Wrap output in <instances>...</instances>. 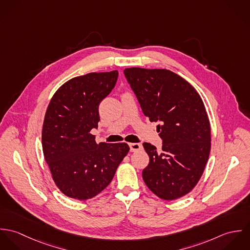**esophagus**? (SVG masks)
Wrapping results in <instances>:
<instances>
[{
  "instance_id": "obj_1",
  "label": "esophagus",
  "mask_w": 250,
  "mask_h": 250,
  "mask_svg": "<svg viewBox=\"0 0 250 250\" xmlns=\"http://www.w3.org/2000/svg\"><path fill=\"white\" fill-rule=\"evenodd\" d=\"M129 146H130V150L132 152H136V151L143 149V145L141 143H130Z\"/></svg>"
}]
</instances>
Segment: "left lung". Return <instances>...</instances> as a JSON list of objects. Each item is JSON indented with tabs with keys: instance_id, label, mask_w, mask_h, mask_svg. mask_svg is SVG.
<instances>
[{
	"instance_id": "left-lung-1",
	"label": "left lung",
	"mask_w": 250,
	"mask_h": 250,
	"mask_svg": "<svg viewBox=\"0 0 250 250\" xmlns=\"http://www.w3.org/2000/svg\"><path fill=\"white\" fill-rule=\"evenodd\" d=\"M124 75L144 115L160 122L161 152L143 143L150 159L143 181L162 199L180 198L198 183L209 159L211 126L204 103L189 83L167 69L132 67Z\"/></svg>"
}]
</instances>
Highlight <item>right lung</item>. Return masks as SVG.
I'll return each instance as SVG.
<instances>
[{
    "instance_id": "right-lung-1",
    "label": "right lung",
    "mask_w": 250,
    "mask_h": 250,
    "mask_svg": "<svg viewBox=\"0 0 250 250\" xmlns=\"http://www.w3.org/2000/svg\"><path fill=\"white\" fill-rule=\"evenodd\" d=\"M117 70L88 73L63 83L52 97L43 122L42 149L52 177L68 197L96 196L113 178L128 154V144L100 143L99 104L114 87Z\"/></svg>"
}]
</instances>
